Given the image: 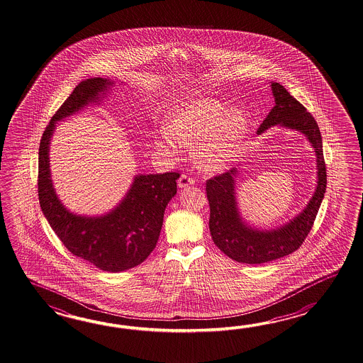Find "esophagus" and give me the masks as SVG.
Returning a JSON list of instances; mask_svg holds the SVG:
<instances>
[{
    "label": "esophagus",
    "instance_id": "34e87169",
    "mask_svg": "<svg viewBox=\"0 0 363 363\" xmlns=\"http://www.w3.org/2000/svg\"><path fill=\"white\" fill-rule=\"evenodd\" d=\"M194 183V180L192 178H189V177H186V175H182L178 180V186L179 188H185V186H188V185H192Z\"/></svg>",
    "mask_w": 363,
    "mask_h": 363
}]
</instances>
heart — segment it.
I'll use <instances>...</instances> for the list:
<instances>
[{"instance_id":"obj_1","label":"heart","mask_w":363,"mask_h":363,"mask_svg":"<svg viewBox=\"0 0 363 363\" xmlns=\"http://www.w3.org/2000/svg\"><path fill=\"white\" fill-rule=\"evenodd\" d=\"M247 118L241 110L219 101L197 99L177 108L169 116L166 136L158 145L167 150L174 143L197 149V164L205 172L222 171L239 155L247 138Z\"/></svg>"}]
</instances>
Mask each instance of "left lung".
<instances>
[{"mask_svg": "<svg viewBox=\"0 0 363 363\" xmlns=\"http://www.w3.org/2000/svg\"><path fill=\"white\" fill-rule=\"evenodd\" d=\"M271 89L275 97V106L259 125L258 135L277 124L303 133L315 150L318 182L315 192L302 213L277 230L261 231L247 225L240 216L235 196L238 169L233 167L208 179L206 194L210 205L208 228L211 239L233 261L249 264L270 262L291 255L301 247L314 224L327 186L322 136L315 119L283 85L271 83Z\"/></svg>", "mask_w": 363, "mask_h": 363, "instance_id": "1", "label": "left lung"}]
</instances>
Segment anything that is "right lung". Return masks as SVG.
<instances>
[{"instance_id": "add662e5", "label": "right lung", "mask_w": 363, "mask_h": 363, "mask_svg": "<svg viewBox=\"0 0 363 363\" xmlns=\"http://www.w3.org/2000/svg\"><path fill=\"white\" fill-rule=\"evenodd\" d=\"M111 85V80L102 77L83 80L55 111L40 141L38 186L41 210L62 244L100 270L119 272L144 262L153 252L164 208L177 194L178 172L136 175L116 208L105 216H82L62 205L49 169V145L55 123L91 102H100Z\"/></svg>"}]
</instances>
